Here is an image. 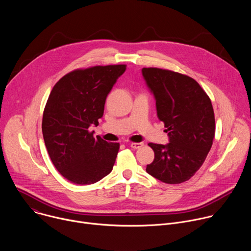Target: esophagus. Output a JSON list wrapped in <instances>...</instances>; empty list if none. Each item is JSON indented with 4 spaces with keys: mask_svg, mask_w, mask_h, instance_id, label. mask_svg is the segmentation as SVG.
I'll list each match as a JSON object with an SVG mask.
<instances>
[{
    "mask_svg": "<svg viewBox=\"0 0 251 251\" xmlns=\"http://www.w3.org/2000/svg\"><path fill=\"white\" fill-rule=\"evenodd\" d=\"M143 146H144V143H143V142H140V143H131V144H130V147L133 148V149H140V148H142Z\"/></svg>",
    "mask_w": 251,
    "mask_h": 251,
    "instance_id": "obj_1",
    "label": "esophagus"
}]
</instances>
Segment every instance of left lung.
<instances>
[{
  "label": "left lung",
  "mask_w": 251,
  "mask_h": 251,
  "mask_svg": "<svg viewBox=\"0 0 251 251\" xmlns=\"http://www.w3.org/2000/svg\"><path fill=\"white\" fill-rule=\"evenodd\" d=\"M142 75L169 136L167 145L148 144L155 158L146 171L166 184L184 183L201 167L211 148L216 131L211 101L188 75L156 67L142 68Z\"/></svg>",
  "instance_id": "left-lung-1"
}]
</instances>
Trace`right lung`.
Wrapping results in <instances>:
<instances>
[{
    "label": "right lung",
    "instance_id": "1",
    "mask_svg": "<svg viewBox=\"0 0 251 251\" xmlns=\"http://www.w3.org/2000/svg\"><path fill=\"white\" fill-rule=\"evenodd\" d=\"M125 70V64L74 70L49 96L42 124L45 144L56 170L71 183L94 184L113 169L119 143L94 138L89 127L98 125L106 97Z\"/></svg>",
    "mask_w": 251,
    "mask_h": 251
}]
</instances>
